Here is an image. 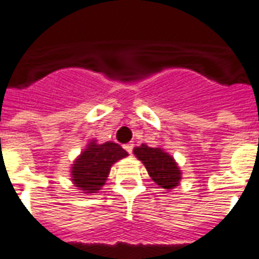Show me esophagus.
Wrapping results in <instances>:
<instances>
[{
  "label": "esophagus",
  "instance_id": "34e87169",
  "mask_svg": "<svg viewBox=\"0 0 259 259\" xmlns=\"http://www.w3.org/2000/svg\"><path fill=\"white\" fill-rule=\"evenodd\" d=\"M123 148H125L127 153H132V152H133L134 145H133V144H125V145H123Z\"/></svg>",
  "mask_w": 259,
  "mask_h": 259
}]
</instances>
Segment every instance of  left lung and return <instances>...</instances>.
Instances as JSON below:
<instances>
[{"instance_id": "1", "label": "left lung", "mask_w": 259, "mask_h": 259, "mask_svg": "<svg viewBox=\"0 0 259 259\" xmlns=\"http://www.w3.org/2000/svg\"><path fill=\"white\" fill-rule=\"evenodd\" d=\"M134 155L143 161L152 181L163 189H174L181 181V169L172 156L161 148H151L143 144L134 149Z\"/></svg>"}]
</instances>
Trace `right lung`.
I'll use <instances>...</instances> for the list:
<instances>
[{"instance_id":"right-lung-1","label":"right lung","mask_w":259,"mask_h":259,"mask_svg":"<svg viewBox=\"0 0 259 259\" xmlns=\"http://www.w3.org/2000/svg\"><path fill=\"white\" fill-rule=\"evenodd\" d=\"M127 156V152L115 143L88 145L72 167V181L85 193H96L103 186L110 168L115 161Z\"/></svg>"}]
</instances>
